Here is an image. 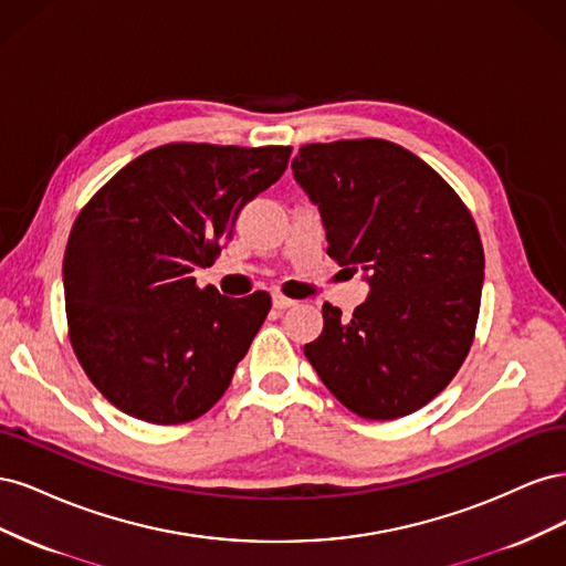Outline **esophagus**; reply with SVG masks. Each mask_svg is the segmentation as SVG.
Listing matches in <instances>:
<instances>
[{"label": "esophagus", "mask_w": 566, "mask_h": 566, "mask_svg": "<svg viewBox=\"0 0 566 566\" xmlns=\"http://www.w3.org/2000/svg\"><path fill=\"white\" fill-rule=\"evenodd\" d=\"M295 304H297L295 300H290V297L281 295V293H273V306H276L279 312H283V310H290V306H295Z\"/></svg>", "instance_id": "34e87169"}]
</instances>
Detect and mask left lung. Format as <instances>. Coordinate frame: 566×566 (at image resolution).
<instances>
[{"label":"left lung","mask_w":566,"mask_h":566,"mask_svg":"<svg viewBox=\"0 0 566 566\" xmlns=\"http://www.w3.org/2000/svg\"><path fill=\"white\" fill-rule=\"evenodd\" d=\"M339 266L368 273L345 318L323 304L304 356L333 397L366 420H397L447 387L474 342L484 248L465 202L399 144H306L293 160Z\"/></svg>","instance_id":"8db88e82"}]
</instances>
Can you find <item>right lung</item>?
<instances>
[{"mask_svg": "<svg viewBox=\"0 0 566 566\" xmlns=\"http://www.w3.org/2000/svg\"><path fill=\"white\" fill-rule=\"evenodd\" d=\"M293 146L165 144L142 153L80 210L63 256L67 337L123 413L196 420L221 399L271 310L198 287L238 212L285 172Z\"/></svg>", "mask_w": 566, "mask_h": 566, "instance_id": "add662e5", "label": "right lung"}]
</instances>
